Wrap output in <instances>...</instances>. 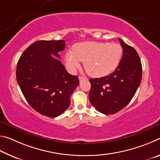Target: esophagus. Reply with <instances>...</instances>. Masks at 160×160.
<instances>
[{
	"mask_svg": "<svg viewBox=\"0 0 160 160\" xmlns=\"http://www.w3.org/2000/svg\"><path fill=\"white\" fill-rule=\"evenodd\" d=\"M79 80L81 82V81L82 80H88V78H85V77H82V76H79Z\"/></svg>",
	"mask_w": 160,
	"mask_h": 160,
	"instance_id": "obj_1",
	"label": "esophagus"
}]
</instances>
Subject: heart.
<instances>
[{
  "mask_svg": "<svg viewBox=\"0 0 160 160\" xmlns=\"http://www.w3.org/2000/svg\"><path fill=\"white\" fill-rule=\"evenodd\" d=\"M123 48L116 43L83 42L73 46V51L66 53L68 68L75 72L84 61V67L91 76L104 77L117 68L123 56Z\"/></svg>",
  "mask_w": 160,
  "mask_h": 160,
  "instance_id": "1",
  "label": "heart"
}]
</instances>
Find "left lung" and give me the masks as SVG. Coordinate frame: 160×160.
Listing matches in <instances>:
<instances>
[{
	"mask_svg": "<svg viewBox=\"0 0 160 160\" xmlns=\"http://www.w3.org/2000/svg\"><path fill=\"white\" fill-rule=\"evenodd\" d=\"M123 56L112 74L100 78H90L89 99L92 105L104 114H113L131 102L142 80V65L134 48L118 39Z\"/></svg>",
	"mask_w": 160,
	"mask_h": 160,
	"instance_id": "8db88e82",
	"label": "left lung"
}]
</instances>
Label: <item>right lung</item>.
Returning <instances> with one entry per match:
<instances>
[{
    "label": "right lung",
    "mask_w": 160,
    "mask_h": 160,
    "mask_svg": "<svg viewBox=\"0 0 160 160\" xmlns=\"http://www.w3.org/2000/svg\"><path fill=\"white\" fill-rule=\"evenodd\" d=\"M66 41H37L22 54L17 64L16 78L29 104L48 117L62 114L70 104V95L78 85L76 75L67 72L58 52L64 50Z\"/></svg>",
    "instance_id": "1"
}]
</instances>
